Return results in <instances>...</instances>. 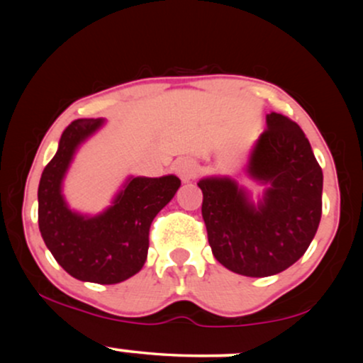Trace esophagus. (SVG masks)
Here are the masks:
<instances>
[{"label":"esophagus","mask_w":363,"mask_h":363,"mask_svg":"<svg viewBox=\"0 0 363 363\" xmlns=\"http://www.w3.org/2000/svg\"><path fill=\"white\" fill-rule=\"evenodd\" d=\"M174 170H176V174L179 177L182 179V181L187 182L191 181V179L196 177V174H198V164L193 160V158H177L176 162H174Z\"/></svg>","instance_id":"obj_1"}]
</instances>
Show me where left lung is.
Wrapping results in <instances>:
<instances>
[{
  "label": "left lung",
  "mask_w": 363,
  "mask_h": 363,
  "mask_svg": "<svg viewBox=\"0 0 363 363\" xmlns=\"http://www.w3.org/2000/svg\"><path fill=\"white\" fill-rule=\"evenodd\" d=\"M266 124L247 164L249 176L268 186L257 205L230 177L198 182L213 256L252 278L281 273L301 259L323 213V170L301 126L277 112Z\"/></svg>",
  "instance_id": "1"
}]
</instances>
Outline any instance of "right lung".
<instances>
[{
	"label": "right lung",
	"instance_id": "1",
	"mask_svg": "<svg viewBox=\"0 0 363 363\" xmlns=\"http://www.w3.org/2000/svg\"><path fill=\"white\" fill-rule=\"evenodd\" d=\"M102 124L104 119H77L62 131L56 155L39 182V228L66 273L82 281L114 285L143 268L150 225L177 193L181 181L176 176L129 177L101 215L69 210L62 196V179L78 147Z\"/></svg>",
	"mask_w": 363,
	"mask_h": 363
}]
</instances>
